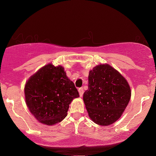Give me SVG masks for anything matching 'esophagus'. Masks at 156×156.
Segmentation results:
<instances>
[{"label": "esophagus", "instance_id": "1", "mask_svg": "<svg viewBox=\"0 0 156 156\" xmlns=\"http://www.w3.org/2000/svg\"><path fill=\"white\" fill-rule=\"evenodd\" d=\"M78 92H79V94L80 97L83 96V92H84V90H83V87H81V88H79L78 89Z\"/></svg>", "mask_w": 156, "mask_h": 156}]
</instances>
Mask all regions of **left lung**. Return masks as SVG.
I'll list each match as a JSON object with an SVG mask.
<instances>
[{"label":"left lung","instance_id":"obj_1","mask_svg":"<svg viewBox=\"0 0 156 156\" xmlns=\"http://www.w3.org/2000/svg\"><path fill=\"white\" fill-rule=\"evenodd\" d=\"M128 81L109 64H99L89 71L88 90L83 102L90 119L106 126L119 119L130 100Z\"/></svg>","mask_w":156,"mask_h":156}]
</instances>
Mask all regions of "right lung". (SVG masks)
Wrapping results in <instances>:
<instances>
[{"mask_svg":"<svg viewBox=\"0 0 156 156\" xmlns=\"http://www.w3.org/2000/svg\"><path fill=\"white\" fill-rule=\"evenodd\" d=\"M26 103L30 112L42 124L60 122L67 114L69 104L79 97L75 84L62 66H44L26 82Z\"/></svg>","mask_w":156,"mask_h":156,"instance_id":"right-lung-1","label":"right lung"}]
</instances>
